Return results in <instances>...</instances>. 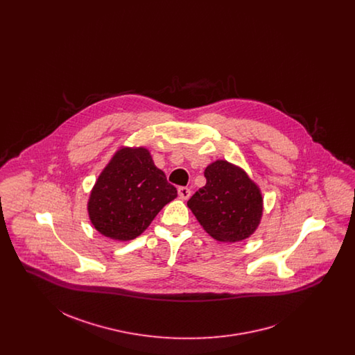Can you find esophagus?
<instances>
[{"instance_id":"1","label":"esophagus","mask_w":355,"mask_h":355,"mask_svg":"<svg viewBox=\"0 0 355 355\" xmlns=\"http://www.w3.org/2000/svg\"><path fill=\"white\" fill-rule=\"evenodd\" d=\"M190 194H191V191H190V189H189V187H185V186L178 187V196H180V198H182V200H187V198L190 197Z\"/></svg>"}]
</instances>
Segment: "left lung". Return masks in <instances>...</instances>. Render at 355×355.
<instances>
[{"label":"left lung","instance_id":"obj_1","mask_svg":"<svg viewBox=\"0 0 355 355\" xmlns=\"http://www.w3.org/2000/svg\"><path fill=\"white\" fill-rule=\"evenodd\" d=\"M205 177L206 185L187 201L205 232L220 242H239L252 236L263 213L258 185L245 170L225 159L211 162Z\"/></svg>","mask_w":355,"mask_h":355}]
</instances>
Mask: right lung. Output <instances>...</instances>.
Masks as SVG:
<instances>
[{
  "mask_svg": "<svg viewBox=\"0 0 355 355\" xmlns=\"http://www.w3.org/2000/svg\"><path fill=\"white\" fill-rule=\"evenodd\" d=\"M177 197L146 148L114 153L90 191L87 213L102 236L130 241L142 234L159 210Z\"/></svg>",
  "mask_w": 355,
  "mask_h": 355,
  "instance_id": "1",
  "label": "right lung"
}]
</instances>
